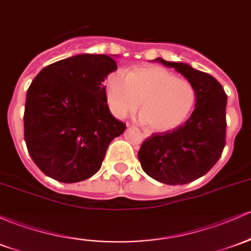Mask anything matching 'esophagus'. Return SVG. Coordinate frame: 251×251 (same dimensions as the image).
<instances>
[{
  "instance_id": "obj_1",
  "label": "esophagus",
  "mask_w": 251,
  "mask_h": 251,
  "mask_svg": "<svg viewBox=\"0 0 251 251\" xmlns=\"http://www.w3.org/2000/svg\"><path fill=\"white\" fill-rule=\"evenodd\" d=\"M142 136L144 137V138H147V137H148V134H147V133H142Z\"/></svg>"
}]
</instances>
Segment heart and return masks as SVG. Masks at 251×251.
<instances>
[{"mask_svg":"<svg viewBox=\"0 0 251 251\" xmlns=\"http://www.w3.org/2000/svg\"><path fill=\"white\" fill-rule=\"evenodd\" d=\"M106 98L117 118H125L140 104V120L155 132H167L186 121L197 101L188 79L157 65L134 68L126 74L114 71L107 77Z\"/></svg>","mask_w":251,"mask_h":251,"instance_id":"b5f03b06","label":"heart"}]
</instances>
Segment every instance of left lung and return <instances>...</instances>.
Returning a JSON list of instances; mask_svg holds the SVG:
<instances>
[{"label":"left lung","instance_id":"1","mask_svg":"<svg viewBox=\"0 0 251 251\" xmlns=\"http://www.w3.org/2000/svg\"><path fill=\"white\" fill-rule=\"evenodd\" d=\"M174 68L194 85L195 109L172 131L153 133L143 142L138 158L150 177L166 184H184L201 177L220 158L226 136L227 96L213 76L181 62L156 58Z\"/></svg>","mask_w":251,"mask_h":251}]
</instances>
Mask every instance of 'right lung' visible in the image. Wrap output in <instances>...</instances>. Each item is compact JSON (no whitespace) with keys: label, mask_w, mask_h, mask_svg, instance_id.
<instances>
[{"label":"right lung","mask_w":251,"mask_h":251,"mask_svg":"<svg viewBox=\"0 0 251 251\" xmlns=\"http://www.w3.org/2000/svg\"><path fill=\"white\" fill-rule=\"evenodd\" d=\"M107 54L83 53L48 65L26 95L25 142L49 177L74 183L92 177L126 125L112 115L103 81L117 70Z\"/></svg>","instance_id":"right-lung-1"}]
</instances>
